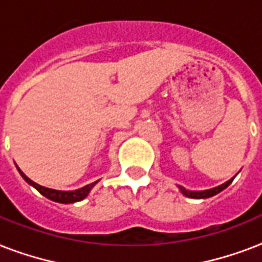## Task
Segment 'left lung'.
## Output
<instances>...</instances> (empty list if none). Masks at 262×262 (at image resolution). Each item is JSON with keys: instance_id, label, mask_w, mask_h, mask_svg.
Instances as JSON below:
<instances>
[{"instance_id": "8db88e82", "label": "left lung", "mask_w": 262, "mask_h": 262, "mask_svg": "<svg viewBox=\"0 0 262 262\" xmlns=\"http://www.w3.org/2000/svg\"><path fill=\"white\" fill-rule=\"evenodd\" d=\"M231 182H232V179H230V181H227V182L223 183V185H220V186L209 189V190H203V191L186 190V189L182 186H179V189H181V191H182L183 194L186 195V197H190V199H208V197H212V195L217 194V193H220L222 190H224V189H226V187H227Z\"/></svg>"}]
</instances>
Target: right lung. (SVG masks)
<instances>
[{
	"label": "right lung",
	"instance_id": "1",
	"mask_svg": "<svg viewBox=\"0 0 262 262\" xmlns=\"http://www.w3.org/2000/svg\"><path fill=\"white\" fill-rule=\"evenodd\" d=\"M18 172L21 174V177L24 179H26V182H28L31 185V186H34L36 190L40 193V194H43L45 197H47L49 200H51V201H55V203H61V204H71V203H76V201H81V200H84L85 197L88 195V193H90V190L92 189V187L96 185V182L94 183H90V185H87V186L81 187V189H77V190H73V191H62V190H54V189H49V187H45V186H40V185H38V183H35L34 181H31L28 177H27L24 172L20 170V168H17Z\"/></svg>",
	"mask_w": 262,
	"mask_h": 262
}]
</instances>
